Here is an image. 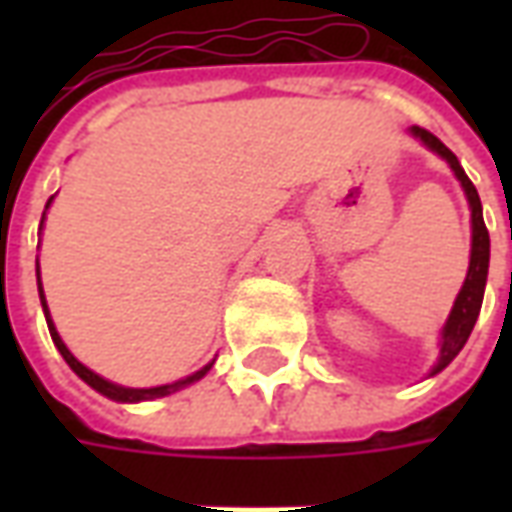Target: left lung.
Returning <instances> with one entry per match:
<instances>
[{"label":"left lung","mask_w":512,"mask_h":512,"mask_svg":"<svg viewBox=\"0 0 512 512\" xmlns=\"http://www.w3.org/2000/svg\"><path fill=\"white\" fill-rule=\"evenodd\" d=\"M411 134L419 136L430 150H436L441 158L450 161L452 172L461 180L463 191L469 197V205H472V260H469V274H466V282H463L461 293L455 299V307L450 312V321L444 326V334H441V356L439 365L433 367V373H439L444 367L450 365L455 356L461 354V348L469 340L474 323H477V315H480V307H483V293H485V277H488V255H491V238H488V227L483 222V205H480V194L474 189V183L469 180V175L463 172V167L458 164V158L452 153L450 147L441 142L439 136L430 134L428 128H411Z\"/></svg>","instance_id":"8db88e82"}]
</instances>
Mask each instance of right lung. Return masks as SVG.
Instances as JSON below:
<instances>
[{"label": "right lung", "mask_w": 512, "mask_h": 512, "mask_svg": "<svg viewBox=\"0 0 512 512\" xmlns=\"http://www.w3.org/2000/svg\"><path fill=\"white\" fill-rule=\"evenodd\" d=\"M49 208V205H46ZM38 290H40V301H43V312H46V323H49V332H51V340H54V345L60 348L62 359L71 365V370L76 373V376L82 378V381H87V384L93 386L95 392H101V395L112 397V400H120V403H139V400H153V397H164V395H172V392H178V389H183L186 384H191V381H197V378H202L208 370H211V365H205L202 370H197L194 376L183 378V381H175V384H167V386H153V389H128V386H117V384H109L106 378L95 376L93 370H87V367L76 359V356L65 348V343L60 340V334H57V329H54V323H51L49 318V307H46V299H43V288H40V271H38Z\"/></svg>", "instance_id": "obj_1"}]
</instances>
